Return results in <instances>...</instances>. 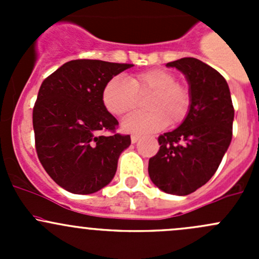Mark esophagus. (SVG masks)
<instances>
[{
  "label": "esophagus",
  "mask_w": 259,
  "mask_h": 259,
  "mask_svg": "<svg viewBox=\"0 0 259 259\" xmlns=\"http://www.w3.org/2000/svg\"><path fill=\"white\" fill-rule=\"evenodd\" d=\"M140 139L139 135H132V143L133 144H135V143H138V140Z\"/></svg>",
  "instance_id": "obj_1"
}]
</instances>
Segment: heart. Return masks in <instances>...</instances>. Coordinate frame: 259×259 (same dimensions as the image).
<instances>
[{
	"mask_svg": "<svg viewBox=\"0 0 259 259\" xmlns=\"http://www.w3.org/2000/svg\"><path fill=\"white\" fill-rule=\"evenodd\" d=\"M151 95L146 103V113H134L121 121V129L132 134H149L164 129L170 122H182L189 113L192 95L189 89L177 82L173 72L151 69L133 75L129 79L115 76L105 83L101 94L106 110L124 115L139 105V98Z\"/></svg>",
	"mask_w": 259,
	"mask_h": 259,
	"instance_id": "obj_1",
	"label": "heart"
}]
</instances>
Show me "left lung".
<instances>
[{"instance_id":"obj_1","label":"left lung","mask_w":259,"mask_h":259,"mask_svg":"<svg viewBox=\"0 0 259 259\" xmlns=\"http://www.w3.org/2000/svg\"><path fill=\"white\" fill-rule=\"evenodd\" d=\"M183 72L192 105L173 132L158 138L160 149L149 159V177L160 190L188 195L204 185L218 169L232 142L234 109L226 79L194 57L168 62Z\"/></svg>"}]
</instances>
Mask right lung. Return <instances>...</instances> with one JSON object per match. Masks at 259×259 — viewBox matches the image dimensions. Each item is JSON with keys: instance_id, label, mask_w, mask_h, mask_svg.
<instances>
[{"instance_id": "add662e5", "label": "right lung", "mask_w": 259, "mask_h": 259, "mask_svg": "<svg viewBox=\"0 0 259 259\" xmlns=\"http://www.w3.org/2000/svg\"><path fill=\"white\" fill-rule=\"evenodd\" d=\"M132 64L72 60L44 80L33 106L37 156L56 184L74 194H91L114 178L130 135L114 132L117 120L106 110L105 83Z\"/></svg>"}]
</instances>
